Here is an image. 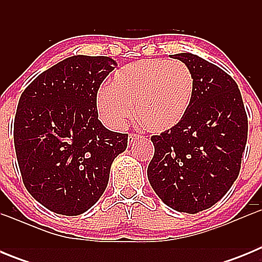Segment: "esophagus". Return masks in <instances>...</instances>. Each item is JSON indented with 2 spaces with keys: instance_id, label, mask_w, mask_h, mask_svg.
Returning a JSON list of instances; mask_svg holds the SVG:
<instances>
[{
  "instance_id": "obj_1",
  "label": "esophagus",
  "mask_w": 262,
  "mask_h": 262,
  "mask_svg": "<svg viewBox=\"0 0 262 262\" xmlns=\"http://www.w3.org/2000/svg\"><path fill=\"white\" fill-rule=\"evenodd\" d=\"M136 139H139V135H135V134H131V135H128V144L131 145L134 142H135Z\"/></svg>"
}]
</instances>
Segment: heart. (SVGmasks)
I'll return each mask as SVG.
<instances>
[{"mask_svg":"<svg viewBox=\"0 0 262 262\" xmlns=\"http://www.w3.org/2000/svg\"><path fill=\"white\" fill-rule=\"evenodd\" d=\"M194 94V76L180 60L145 59L118 69L108 88L97 94V110L106 126L122 128L135 118L147 131L164 134L185 119Z\"/></svg>","mask_w":262,"mask_h":262,"instance_id":"obj_1","label":"heart"}]
</instances>
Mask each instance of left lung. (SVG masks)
Here are the masks:
<instances>
[{"label":"left lung","instance_id":"8db88e82","mask_svg":"<svg viewBox=\"0 0 262 262\" xmlns=\"http://www.w3.org/2000/svg\"><path fill=\"white\" fill-rule=\"evenodd\" d=\"M174 59L193 73V101L176 128L151 138L147 176L166 206L196 214L219 202L239 176L248 118L239 86L223 69L193 53Z\"/></svg>","mask_w":262,"mask_h":262}]
</instances>
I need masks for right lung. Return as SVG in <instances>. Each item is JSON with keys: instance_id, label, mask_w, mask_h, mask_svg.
<instances>
[{"instance_id": "add662e5", "label": "right lung", "mask_w": 262, "mask_h": 262, "mask_svg": "<svg viewBox=\"0 0 262 262\" xmlns=\"http://www.w3.org/2000/svg\"><path fill=\"white\" fill-rule=\"evenodd\" d=\"M117 62L76 55L25 89L14 120V145L27 191L50 211L76 216L102 196L126 134L98 119L97 92Z\"/></svg>"}]
</instances>
